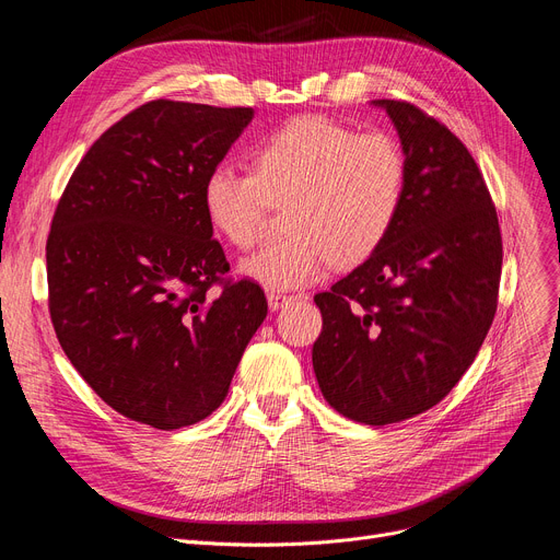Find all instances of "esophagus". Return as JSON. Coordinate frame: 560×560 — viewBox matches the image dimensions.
I'll list each match as a JSON object with an SVG mask.
<instances>
[{
    "label": "esophagus",
    "instance_id": "obj_1",
    "mask_svg": "<svg viewBox=\"0 0 560 560\" xmlns=\"http://www.w3.org/2000/svg\"><path fill=\"white\" fill-rule=\"evenodd\" d=\"M298 300L295 295H285V292H279V290H268V304L272 311H279L283 304Z\"/></svg>",
    "mask_w": 560,
    "mask_h": 560
}]
</instances>
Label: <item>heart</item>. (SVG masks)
Here are the masks:
<instances>
[{"label":"heart","mask_w":560,"mask_h":560,"mask_svg":"<svg viewBox=\"0 0 560 560\" xmlns=\"http://www.w3.org/2000/svg\"><path fill=\"white\" fill-rule=\"evenodd\" d=\"M408 190V159L386 131L359 133L325 115H304L256 144L252 172L213 167L201 201L218 235L249 249L272 206L279 238L241 262L268 288H302L334 268H357L388 241Z\"/></svg>","instance_id":"b5f03b06"}]
</instances>
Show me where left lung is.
Returning <instances> with one entry per match:
<instances>
[{
    "mask_svg": "<svg viewBox=\"0 0 560 560\" xmlns=\"http://www.w3.org/2000/svg\"><path fill=\"white\" fill-rule=\"evenodd\" d=\"M374 104L408 159L406 201L378 252L315 295L313 370L340 416L384 427L445 399L472 365L497 311L504 252L467 147L416 104Z\"/></svg>",
    "mask_w": 560,
    "mask_h": 560,
    "instance_id": "left-lung-1",
    "label": "left lung"
}]
</instances>
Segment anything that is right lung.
Here are the masks:
<instances>
[{"instance_id": "right-lung-1", "label": "right lung", "mask_w": 560, "mask_h": 560, "mask_svg": "<svg viewBox=\"0 0 560 560\" xmlns=\"http://www.w3.org/2000/svg\"><path fill=\"white\" fill-rule=\"evenodd\" d=\"M254 108L154 100L85 152L47 235L49 315L66 357L117 413L182 429L224 401L268 302L231 279L203 179Z\"/></svg>"}]
</instances>
